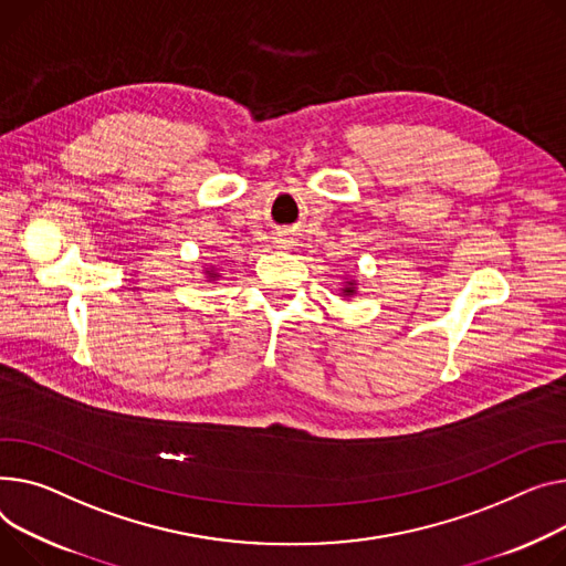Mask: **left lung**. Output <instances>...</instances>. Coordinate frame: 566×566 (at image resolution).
<instances>
[{"instance_id":"obj_1","label":"left lung","mask_w":566,"mask_h":566,"mask_svg":"<svg viewBox=\"0 0 566 566\" xmlns=\"http://www.w3.org/2000/svg\"><path fill=\"white\" fill-rule=\"evenodd\" d=\"M344 293H346V295H350V293H353V282H350V284L344 289Z\"/></svg>"}]
</instances>
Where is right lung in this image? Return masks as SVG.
I'll use <instances>...</instances> for the list:
<instances>
[{
    "label": "right lung",
    "instance_id": "right-lung-1",
    "mask_svg": "<svg viewBox=\"0 0 566 566\" xmlns=\"http://www.w3.org/2000/svg\"><path fill=\"white\" fill-rule=\"evenodd\" d=\"M209 277H213V275H209Z\"/></svg>",
    "mask_w": 566,
    "mask_h": 566
}]
</instances>
